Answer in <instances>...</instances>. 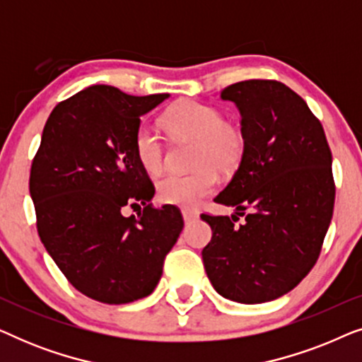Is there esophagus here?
<instances>
[{"label": "esophagus", "instance_id": "34e87169", "mask_svg": "<svg viewBox=\"0 0 362 362\" xmlns=\"http://www.w3.org/2000/svg\"><path fill=\"white\" fill-rule=\"evenodd\" d=\"M181 214H182V219H185V222H191L197 217V212L192 211V209H182Z\"/></svg>", "mask_w": 362, "mask_h": 362}]
</instances>
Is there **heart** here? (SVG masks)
<instances>
[{"mask_svg":"<svg viewBox=\"0 0 362 362\" xmlns=\"http://www.w3.org/2000/svg\"><path fill=\"white\" fill-rule=\"evenodd\" d=\"M165 125L177 138L194 140L192 166L187 175L170 173L156 185L158 199L166 204L196 206L216 187L219 173H232L244 160L245 133L234 122L224 120L219 108L209 103L182 100L165 113ZM136 160L148 175L165 166V145L148 123H140L133 135Z\"/></svg>","mask_w":362,"mask_h":362,"instance_id":"heart-1","label":"heart"}]
</instances>
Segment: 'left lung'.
Returning <instances> with one entry per match:
<instances>
[{"label":"left lung","instance_id":"1","mask_svg":"<svg viewBox=\"0 0 362 362\" xmlns=\"http://www.w3.org/2000/svg\"><path fill=\"white\" fill-rule=\"evenodd\" d=\"M221 97L239 107L247 148L214 197L235 214H201L212 229L202 262L224 298L264 303L293 290L318 260L334 209L333 156L321 122L285 83L252 78Z\"/></svg>","mask_w":362,"mask_h":362}]
</instances>
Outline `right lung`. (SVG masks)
<instances>
[{
  "label": "right lung",
  "instance_id": "obj_1",
  "mask_svg": "<svg viewBox=\"0 0 362 362\" xmlns=\"http://www.w3.org/2000/svg\"><path fill=\"white\" fill-rule=\"evenodd\" d=\"M165 98L83 88L54 107L33 160L29 192L41 242L74 288L102 303L150 295L185 226L176 206L150 202L155 186L133 148L140 117ZM138 202L136 218L121 214Z\"/></svg>",
  "mask_w": 362,
  "mask_h": 362
}]
</instances>
